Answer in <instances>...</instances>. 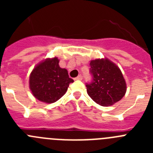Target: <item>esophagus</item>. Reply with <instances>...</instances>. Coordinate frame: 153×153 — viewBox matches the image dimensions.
<instances>
[{
	"mask_svg": "<svg viewBox=\"0 0 153 153\" xmlns=\"http://www.w3.org/2000/svg\"><path fill=\"white\" fill-rule=\"evenodd\" d=\"M74 79H76V80H82V79H83V76L81 75H79L77 77H76Z\"/></svg>",
	"mask_w": 153,
	"mask_h": 153,
	"instance_id": "obj_1",
	"label": "esophagus"
}]
</instances>
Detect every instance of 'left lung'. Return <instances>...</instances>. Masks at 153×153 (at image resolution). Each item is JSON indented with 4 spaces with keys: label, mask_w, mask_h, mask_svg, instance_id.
<instances>
[{
    "label": "left lung",
    "mask_w": 153,
    "mask_h": 153,
    "mask_svg": "<svg viewBox=\"0 0 153 153\" xmlns=\"http://www.w3.org/2000/svg\"><path fill=\"white\" fill-rule=\"evenodd\" d=\"M90 72L92 81L86 83V91L93 101L109 106L120 101L125 95L126 84L122 72L108 59L91 60Z\"/></svg>",
    "instance_id": "1"
}]
</instances>
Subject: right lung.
<instances>
[{
	"label": "right lung",
	"mask_w": 153,
	"mask_h": 153,
	"mask_svg": "<svg viewBox=\"0 0 153 153\" xmlns=\"http://www.w3.org/2000/svg\"><path fill=\"white\" fill-rule=\"evenodd\" d=\"M74 79L69 77L66 69L60 68L56 57L39 63L30 76V89L35 98L41 102L53 103L67 92Z\"/></svg>",
	"instance_id": "obj_1"
}]
</instances>
